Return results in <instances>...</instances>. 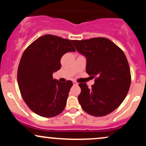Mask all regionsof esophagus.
Returning <instances> with one entry per match:
<instances>
[{"label":"esophagus","instance_id":"obj_1","mask_svg":"<svg viewBox=\"0 0 146 146\" xmlns=\"http://www.w3.org/2000/svg\"><path fill=\"white\" fill-rule=\"evenodd\" d=\"M73 84H74V85H78V83L76 82L75 81H73Z\"/></svg>","mask_w":146,"mask_h":146}]
</instances>
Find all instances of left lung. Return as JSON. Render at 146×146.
<instances>
[{
  "mask_svg": "<svg viewBox=\"0 0 146 146\" xmlns=\"http://www.w3.org/2000/svg\"><path fill=\"white\" fill-rule=\"evenodd\" d=\"M80 54L86 58V71L96 79L91 88L79 84L82 108L90 115L102 117L115 110L123 102L131 82L130 70L124 53L110 40L94 38L73 40Z\"/></svg>",
  "mask_w": 146,
  "mask_h": 146,
  "instance_id": "left-lung-1",
  "label": "left lung"
}]
</instances>
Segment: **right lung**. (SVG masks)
<instances>
[{"label":"right lung","mask_w":146,"mask_h":146,"mask_svg":"<svg viewBox=\"0 0 146 146\" xmlns=\"http://www.w3.org/2000/svg\"><path fill=\"white\" fill-rule=\"evenodd\" d=\"M73 40L44 35L25 49L18 68V84L23 100L33 113L53 117L63 111L73 82L62 83L53 73L60 69V60L75 52Z\"/></svg>","instance_id":"obj_1"}]
</instances>
